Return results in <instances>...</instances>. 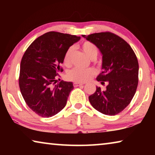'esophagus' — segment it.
Instances as JSON below:
<instances>
[{"instance_id":"1","label":"esophagus","mask_w":155,"mask_h":155,"mask_svg":"<svg viewBox=\"0 0 155 155\" xmlns=\"http://www.w3.org/2000/svg\"><path fill=\"white\" fill-rule=\"evenodd\" d=\"M83 83H78V82H75L74 83V87H78V86H81V85H83Z\"/></svg>"}]
</instances>
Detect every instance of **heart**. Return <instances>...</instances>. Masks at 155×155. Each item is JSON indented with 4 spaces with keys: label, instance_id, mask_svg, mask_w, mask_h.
<instances>
[{
    "label": "heart",
    "instance_id": "b5f03b06",
    "mask_svg": "<svg viewBox=\"0 0 155 155\" xmlns=\"http://www.w3.org/2000/svg\"><path fill=\"white\" fill-rule=\"evenodd\" d=\"M82 49L89 58L96 59L98 54V49L95 44L90 41H85L82 44ZM74 47L70 46L65 52L64 62L65 65H70ZM95 74V70L93 68H81L76 67L67 73V78L75 82H85L88 81Z\"/></svg>",
    "mask_w": 155,
    "mask_h": 155
}]
</instances>
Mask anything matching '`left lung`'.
<instances>
[{"instance_id":"obj_1","label":"left lung","mask_w":155,"mask_h":155,"mask_svg":"<svg viewBox=\"0 0 155 155\" xmlns=\"http://www.w3.org/2000/svg\"><path fill=\"white\" fill-rule=\"evenodd\" d=\"M102 54V72L96 80L107 83L105 90L96 87L89 96L94 109L104 115H115L130 103L138 85L139 64L134 51L127 41L110 32L82 35Z\"/></svg>"}]
</instances>
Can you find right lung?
<instances>
[{
	"label": "right lung",
	"mask_w": 155,
	"mask_h": 155,
	"mask_svg": "<svg viewBox=\"0 0 155 155\" xmlns=\"http://www.w3.org/2000/svg\"><path fill=\"white\" fill-rule=\"evenodd\" d=\"M81 37L51 31L34 40L20 63L19 86L28 107L43 117L58 114L66 105L72 82H57L65 52Z\"/></svg>",
	"instance_id": "obj_1"
}]
</instances>
